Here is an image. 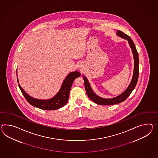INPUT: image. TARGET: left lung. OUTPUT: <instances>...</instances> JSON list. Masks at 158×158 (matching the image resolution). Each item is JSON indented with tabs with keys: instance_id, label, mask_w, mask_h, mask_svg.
<instances>
[{
	"instance_id": "left-lung-1",
	"label": "left lung",
	"mask_w": 158,
	"mask_h": 158,
	"mask_svg": "<svg viewBox=\"0 0 158 158\" xmlns=\"http://www.w3.org/2000/svg\"><path fill=\"white\" fill-rule=\"evenodd\" d=\"M116 34L118 36L121 37L122 38L126 39L128 42L130 46L131 47L132 54L134 55V69L133 77L132 78L130 84L122 94H121L119 96L113 98L106 99V98H103L100 96H98L94 93L89 83L87 78L84 75H83L86 93L89 96V98L91 100H93V102H95L96 104H100V105H112V104H118L124 101L128 98V96L131 94L134 89H135V86L138 80L139 62L138 53L136 50L135 44L134 43V42L132 41L131 38L129 36L126 35V34H124L122 31L118 30Z\"/></svg>"
}]
</instances>
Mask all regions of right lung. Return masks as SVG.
<instances>
[{"mask_svg":"<svg viewBox=\"0 0 158 158\" xmlns=\"http://www.w3.org/2000/svg\"><path fill=\"white\" fill-rule=\"evenodd\" d=\"M81 75V73L77 71L70 73L63 81L61 88L56 95L47 100L38 99L31 97L24 91L19 83H18V85L23 96L32 106L45 110H54L63 107L67 103L69 98V91L73 81L77 77H79ZM17 81L19 83L18 77Z\"/></svg>","mask_w":158,"mask_h":158,"instance_id":"right-lung-1","label":"right lung"}]
</instances>
